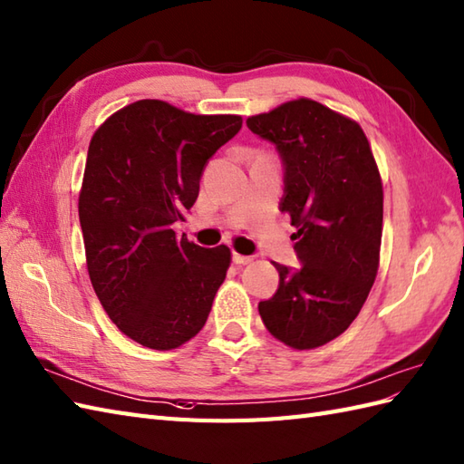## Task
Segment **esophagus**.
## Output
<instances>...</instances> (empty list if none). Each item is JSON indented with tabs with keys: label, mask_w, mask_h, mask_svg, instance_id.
I'll return each instance as SVG.
<instances>
[{
	"label": "esophagus",
	"mask_w": 464,
	"mask_h": 464,
	"mask_svg": "<svg viewBox=\"0 0 464 464\" xmlns=\"http://www.w3.org/2000/svg\"><path fill=\"white\" fill-rule=\"evenodd\" d=\"M251 261H253V256H249V255L233 253V263H235V265H249Z\"/></svg>",
	"instance_id": "1"
}]
</instances>
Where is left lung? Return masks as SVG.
I'll use <instances>...</instances> for the list:
<instances>
[{"label":"left lung","mask_w":464,"mask_h":464,"mask_svg":"<svg viewBox=\"0 0 464 464\" xmlns=\"http://www.w3.org/2000/svg\"><path fill=\"white\" fill-rule=\"evenodd\" d=\"M283 161L278 209L298 229V268L273 263L278 288L258 303L265 326L296 350L324 346L346 330L378 275L383 189L360 124L300 99L246 118Z\"/></svg>","instance_id":"left-lung-1"}]
</instances>
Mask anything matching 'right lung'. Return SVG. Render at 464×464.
Here are the masks:
<instances>
[{
	"label": "right lung",
	"mask_w": 464,
	"mask_h": 464,
	"mask_svg": "<svg viewBox=\"0 0 464 464\" xmlns=\"http://www.w3.org/2000/svg\"><path fill=\"white\" fill-rule=\"evenodd\" d=\"M241 124V116L138 101L91 140L79 196L86 266L106 314L146 348L171 350L196 336L227 275V246L189 243L174 225Z\"/></svg>",
	"instance_id": "1"
}]
</instances>
